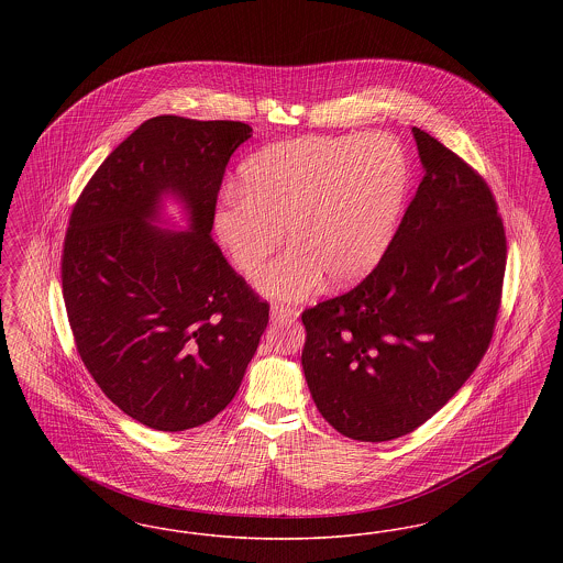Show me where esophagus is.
<instances>
[{"mask_svg": "<svg viewBox=\"0 0 563 563\" xmlns=\"http://www.w3.org/2000/svg\"><path fill=\"white\" fill-rule=\"evenodd\" d=\"M269 317L274 321H287V319H297V312L289 306H283V303H272L269 308Z\"/></svg>", "mask_w": 563, "mask_h": 563, "instance_id": "1", "label": "esophagus"}]
</instances>
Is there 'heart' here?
Instances as JSON below:
<instances>
[{"label":"heart","instance_id":"heart-1","mask_svg":"<svg viewBox=\"0 0 563 563\" xmlns=\"http://www.w3.org/2000/svg\"><path fill=\"white\" fill-rule=\"evenodd\" d=\"M409 166L386 134L299 136L241 164V188L223 191L214 236L244 276L264 268L285 239L291 246L260 276V291L303 299L329 278L363 280L382 262L399 225Z\"/></svg>","mask_w":563,"mask_h":563}]
</instances>
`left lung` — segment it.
<instances>
[{
    "label": "left lung",
    "mask_w": 563,
    "mask_h": 563,
    "mask_svg": "<svg viewBox=\"0 0 563 563\" xmlns=\"http://www.w3.org/2000/svg\"><path fill=\"white\" fill-rule=\"evenodd\" d=\"M424 177L374 272L306 310L303 375L322 418L356 441L424 424L489 346L507 239L482 177L411 129Z\"/></svg>",
    "instance_id": "left-lung-1"
}]
</instances>
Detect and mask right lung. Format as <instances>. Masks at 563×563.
Segmentation results:
<instances>
[{
	"label": "right lung",
	"mask_w": 563,
	"mask_h": 563,
	"mask_svg": "<svg viewBox=\"0 0 563 563\" xmlns=\"http://www.w3.org/2000/svg\"><path fill=\"white\" fill-rule=\"evenodd\" d=\"M253 129L158 115L124 139L81 191L63 246V297L86 369L136 422L200 427L228 407L269 306L214 244L217 191ZM175 199L186 231L161 229Z\"/></svg>",
	"instance_id": "1"
}]
</instances>
